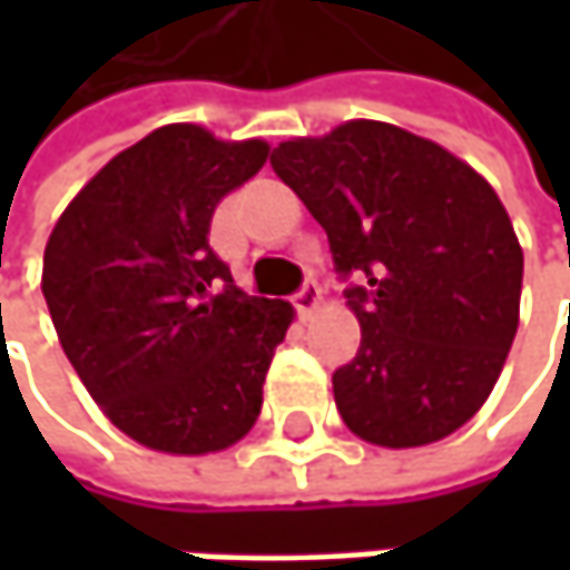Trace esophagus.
Returning a JSON list of instances; mask_svg holds the SVG:
<instances>
[{
  "instance_id": "obj_1",
  "label": "esophagus",
  "mask_w": 570,
  "mask_h": 570,
  "mask_svg": "<svg viewBox=\"0 0 570 570\" xmlns=\"http://www.w3.org/2000/svg\"><path fill=\"white\" fill-rule=\"evenodd\" d=\"M320 299H323V293H320V286L316 284H306L296 296H293V306L299 309V316H309V313H316V306H320Z\"/></svg>"
}]
</instances>
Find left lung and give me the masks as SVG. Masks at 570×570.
Instances as JSON below:
<instances>
[{
	"label": "left lung",
	"instance_id": "obj_1",
	"mask_svg": "<svg viewBox=\"0 0 570 570\" xmlns=\"http://www.w3.org/2000/svg\"><path fill=\"white\" fill-rule=\"evenodd\" d=\"M274 171L330 237L360 320L333 399L353 435L415 449L462 429L492 396L512 350L524 254L495 187L390 121L353 118L289 138Z\"/></svg>",
	"mask_w": 570,
	"mask_h": 570
}]
</instances>
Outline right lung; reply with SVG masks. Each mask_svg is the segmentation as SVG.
I'll list each match as a JSON object with an SVG mask.
<instances>
[{
  "instance_id": "right-lung-1",
  "label": "right lung",
  "mask_w": 570,
  "mask_h": 570,
  "mask_svg": "<svg viewBox=\"0 0 570 570\" xmlns=\"http://www.w3.org/2000/svg\"><path fill=\"white\" fill-rule=\"evenodd\" d=\"M267 155L264 138L165 125L115 155L49 234L42 293L58 343L108 422L145 449L224 452L261 415L296 313L237 289L207 230Z\"/></svg>"
}]
</instances>
